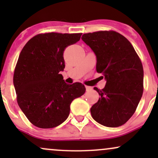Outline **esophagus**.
<instances>
[{
  "instance_id": "1",
  "label": "esophagus",
  "mask_w": 158,
  "mask_h": 158,
  "mask_svg": "<svg viewBox=\"0 0 158 158\" xmlns=\"http://www.w3.org/2000/svg\"><path fill=\"white\" fill-rule=\"evenodd\" d=\"M85 88H86L87 91H90V90H92V89H93V88H92V87L88 86V85H85Z\"/></svg>"
}]
</instances>
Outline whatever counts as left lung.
<instances>
[{"instance_id":"1","label":"left lung","mask_w":158,"mask_h":158,"mask_svg":"<svg viewBox=\"0 0 158 158\" xmlns=\"http://www.w3.org/2000/svg\"><path fill=\"white\" fill-rule=\"evenodd\" d=\"M81 39L97 56V71L105 77L92 117L107 127L125 124L135 114L143 92V68L130 41L113 30L85 33Z\"/></svg>"}]
</instances>
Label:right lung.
I'll return each mask as SVG.
<instances>
[{
  "mask_svg": "<svg viewBox=\"0 0 158 158\" xmlns=\"http://www.w3.org/2000/svg\"><path fill=\"white\" fill-rule=\"evenodd\" d=\"M81 35L39 34L27 41L20 53L13 77L17 102L36 127L59 126L68 117L72 101L85 94L84 85L67 84L60 74L65 67V48L79 41Z\"/></svg>",
  "mask_w": 158,
  "mask_h": 158,
  "instance_id": "1",
  "label": "right lung"
}]
</instances>
